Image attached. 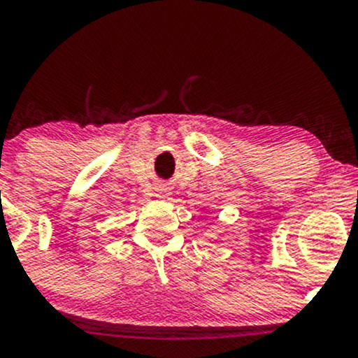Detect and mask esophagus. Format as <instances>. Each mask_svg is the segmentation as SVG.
Returning a JSON list of instances; mask_svg holds the SVG:
<instances>
[{
    "label": "esophagus",
    "instance_id": "34e87169",
    "mask_svg": "<svg viewBox=\"0 0 358 358\" xmlns=\"http://www.w3.org/2000/svg\"><path fill=\"white\" fill-rule=\"evenodd\" d=\"M166 192H168L166 185H159V187L156 188V196H165Z\"/></svg>",
    "mask_w": 358,
    "mask_h": 358
}]
</instances>
